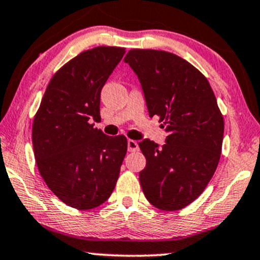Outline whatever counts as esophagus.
I'll return each mask as SVG.
<instances>
[{
	"label": "esophagus",
	"mask_w": 260,
	"mask_h": 260,
	"mask_svg": "<svg viewBox=\"0 0 260 260\" xmlns=\"http://www.w3.org/2000/svg\"><path fill=\"white\" fill-rule=\"evenodd\" d=\"M127 147H128V151H129V152H134V151L139 150V145H138V143L136 140H131V139L128 140Z\"/></svg>",
	"instance_id": "obj_1"
}]
</instances>
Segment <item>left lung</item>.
Returning <instances> with one entry per match:
<instances>
[{"label": "left lung", "mask_w": 260, "mask_h": 260, "mask_svg": "<svg viewBox=\"0 0 260 260\" xmlns=\"http://www.w3.org/2000/svg\"><path fill=\"white\" fill-rule=\"evenodd\" d=\"M123 61L139 79L150 117L159 116L168 133L162 147L139 143L146 158L141 188L154 208L183 209L202 194L221 157L224 121L215 93L196 67L172 52L132 49Z\"/></svg>", "instance_id": "8db88e82"}]
</instances>
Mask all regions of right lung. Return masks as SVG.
I'll return each instance as SVG.
<instances>
[{
	"label": "right lung",
	"mask_w": 260,
	"mask_h": 260,
	"mask_svg": "<svg viewBox=\"0 0 260 260\" xmlns=\"http://www.w3.org/2000/svg\"><path fill=\"white\" fill-rule=\"evenodd\" d=\"M124 48L97 47L79 54L51 78L32 126L39 173L68 206L90 210L109 198L127 152L123 136L93 127L101 91Z\"/></svg>",
	"instance_id": "obj_1"
}]
</instances>
